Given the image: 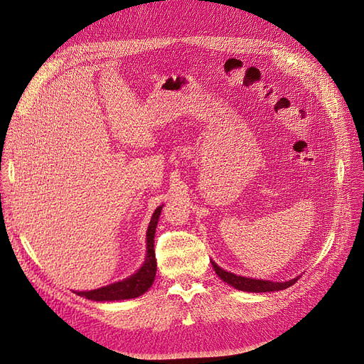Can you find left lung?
I'll return each mask as SVG.
<instances>
[{"label":"left lung","instance_id":"obj_1","mask_svg":"<svg viewBox=\"0 0 364 364\" xmlns=\"http://www.w3.org/2000/svg\"><path fill=\"white\" fill-rule=\"evenodd\" d=\"M213 267L215 270V273L220 277V279H223L225 282H228L229 285H232L234 289H238L241 291H250V293H267V291H278V290H284L293 285L299 277L289 279L285 282H273V281H264V279H252V278H246V277H238L235 273H230L223 270L222 267H218L214 261Z\"/></svg>","mask_w":364,"mask_h":364}]
</instances>
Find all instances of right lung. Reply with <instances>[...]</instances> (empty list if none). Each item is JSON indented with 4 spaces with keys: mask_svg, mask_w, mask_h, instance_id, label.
I'll list each match as a JSON object with an SVG mask.
<instances>
[{
    "mask_svg": "<svg viewBox=\"0 0 364 364\" xmlns=\"http://www.w3.org/2000/svg\"><path fill=\"white\" fill-rule=\"evenodd\" d=\"M162 211V206H158L155 213L151 215V220L147 229V253L146 261L142 264L141 269L132 274V277L118 281L114 284H109L106 287L95 289L90 291H75V294L83 296L86 299L91 301H121V299H134L141 294H144L150 287L156 277V257H155V232L159 222V215Z\"/></svg>",
    "mask_w": 364,
    "mask_h": 364,
    "instance_id": "obj_1",
    "label": "right lung"
}]
</instances>
